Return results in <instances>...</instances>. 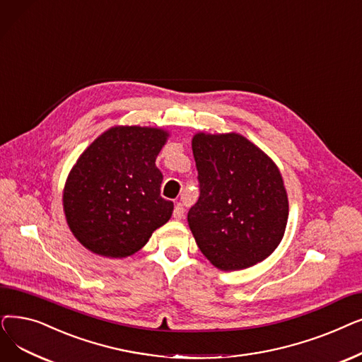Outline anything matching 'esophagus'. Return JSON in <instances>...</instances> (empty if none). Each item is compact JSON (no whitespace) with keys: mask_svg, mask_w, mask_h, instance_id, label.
Here are the masks:
<instances>
[{"mask_svg":"<svg viewBox=\"0 0 362 362\" xmlns=\"http://www.w3.org/2000/svg\"><path fill=\"white\" fill-rule=\"evenodd\" d=\"M184 214H185L184 206H182L181 203H177L175 208H174V218H175L177 221H181V219L184 218Z\"/></svg>","mask_w":362,"mask_h":362,"instance_id":"34e87169","label":"esophagus"}]
</instances>
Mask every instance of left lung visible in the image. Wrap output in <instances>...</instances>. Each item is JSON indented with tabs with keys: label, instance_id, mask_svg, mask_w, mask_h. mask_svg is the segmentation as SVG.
Returning <instances> with one entry per match:
<instances>
[{
	"label": "left lung",
	"instance_id": "obj_1",
	"mask_svg": "<svg viewBox=\"0 0 362 362\" xmlns=\"http://www.w3.org/2000/svg\"><path fill=\"white\" fill-rule=\"evenodd\" d=\"M200 196L188 226L222 271L264 261L284 235L288 200L280 170L243 135L199 132L192 141Z\"/></svg>",
	"mask_w": 362,
	"mask_h": 362
}]
</instances>
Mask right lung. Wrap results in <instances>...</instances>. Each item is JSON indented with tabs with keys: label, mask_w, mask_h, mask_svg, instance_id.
<instances>
[{
	"label": "right lung",
	"mask_w": 362,
	"mask_h": 362,
	"mask_svg": "<svg viewBox=\"0 0 362 362\" xmlns=\"http://www.w3.org/2000/svg\"><path fill=\"white\" fill-rule=\"evenodd\" d=\"M168 136L160 128L113 127L81 154L64 184L63 209L83 247L127 257L169 221L174 203L160 196L156 166Z\"/></svg>",
	"instance_id": "1"
}]
</instances>
